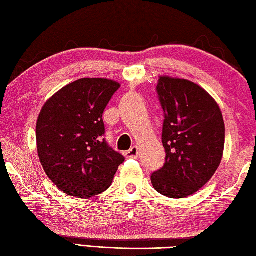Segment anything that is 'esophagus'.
<instances>
[{
	"label": "esophagus",
	"mask_w": 256,
	"mask_h": 256,
	"mask_svg": "<svg viewBox=\"0 0 256 256\" xmlns=\"http://www.w3.org/2000/svg\"><path fill=\"white\" fill-rule=\"evenodd\" d=\"M139 154V150H138V147L134 146L129 149L128 152H124V156H126L127 158H136L138 156Z\"/></svg>",
	"instance_id": "obj_1"
}]
</instances>
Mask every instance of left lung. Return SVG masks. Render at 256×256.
Returning a JSON list of instances; mask_svg holds the SVG:
<instances>
[{
  "mask_svg": "<svg viewBox=\"0 0 256 256\" xmlns=\"http://www.w3.org/2000/svg\"><path fill=\"white\" fill-rule=\"evenodd\" d=\"M156 90L165 116L166 162L152 174V184L164 196L184 198L218 170L225 144L223 116L210 94L192 81L160 76Z\"/></svg>",
  "mask_w": 256,
  "mask_h": 256,
  "instance_id": "8db88e82",
  "label": "left lung"
}]
</instances>
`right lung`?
<instances>
[{"mask_svg":"<svg viewBox=\"0 0 256 256\" xmlns=\"http://www.w3.org/2000/svg\"><path fill=\"white\" fill-rule=\"evenodd\" d=\"M120 84L104 78L69 84L46 101L36 122L40 162L66 195L90 198L108 190L124 157L104 138L102 114Z\"/></svg>","mask_w":256,"mask_h":256,"instance_id":"1","label":"right lung"}]
</instances>
